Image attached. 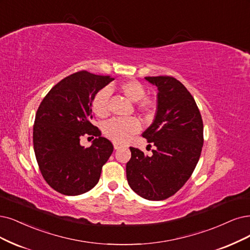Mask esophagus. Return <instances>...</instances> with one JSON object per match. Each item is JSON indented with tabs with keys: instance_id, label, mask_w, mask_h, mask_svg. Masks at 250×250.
Listing matches in <instances>:
<instances>
[{
	"instance_id": "34e87169",
	"label": "esophagus",
	"mask_w": 250,
	"mask_h": 250,
	"mask_svg": "<svg viewBox=\"0 0 250 250\" xmlns=\"http://www.w3.org/2000/svg\"><path fill=\"white\" fill-rule=\"evenodd\" d=\"M113 147H114V149H118V148H120V144L117 142H113Z\"/></svg>"
}]
</instances>
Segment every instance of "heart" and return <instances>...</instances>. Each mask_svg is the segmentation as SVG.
I'll use <instances>...</instances> for the list:
<instances>
[{
	"instance_id": "b5f03b06",
	"label": "heart",
	"mask_w": 250,
	"mask_h": 250,
	"mask_svg": "<svg viewBox=\"0 0 250 250\" xmlns=\"http://www.w3.org/2000/svg\"><path fill=\"white\" fill-rule=\"evenodd\" d=\"M119 90L133 103L138 102V109L142 112L149 111L153 105L150 99L144 98L146 89L137 80H128L119 85ZM109 98L110 91L108 88H103L98 91L92 99V110L99 117H104L109 112ZM140 123L136 118H114L107 122L104 125L105 134L114 141L125 142L132 135L139 132Z\"/></svg>"
}]
</instances>
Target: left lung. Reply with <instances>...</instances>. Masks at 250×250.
<instances>
[{
    "label": "left lung",
    "instance_id": "1",
    "mask_svg": "<svg viewBox=\"0 0 250 250\" xmlns=\"http://www.w3.org/2000/svg\"><path fill=\"white\" fill-rule=\"evenodd\" d=\"M145 79L158 87V105L153 123L142 136L155 147L151 155L130 147L126 179L137 195L161 201L177 192L195 170L203 147V120L180 81L170 76Z\"/></svg>",
    "mask_w": 250,
    "mask_h": 250
}]
</instances>
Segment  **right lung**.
<instances>
[{"label": "right lung", "instance_id": "obj_1", "mask_svg": "<svg viewBox=\"0 0 250 250\" xmlns=\"http://www.w3.org/2000/svg\"><path fill=\"white\" fill-rule=\"evenodd\" d=\"M114 78L80 71L61 80L41 102L33 131L34 150L44 179L66 196L82 195L99 182L113 145L91 124L92 99ZM97 138L87 149L80 137Z\"/></svg>", "mask_w": 250, "mask_h": 250}]
</instances>
